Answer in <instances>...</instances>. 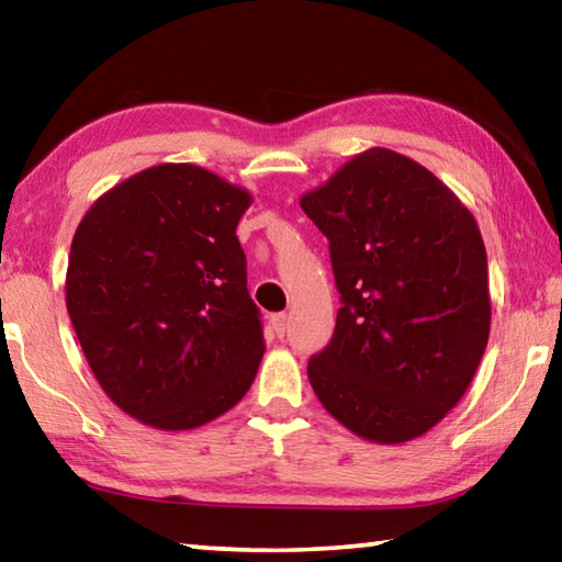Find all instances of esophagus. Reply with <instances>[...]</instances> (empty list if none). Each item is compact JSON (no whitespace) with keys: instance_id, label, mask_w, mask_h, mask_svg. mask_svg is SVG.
<instances>
[{"instance_id":"esophagus-1","label":"esophagus","mask_w":562,"mask_h":562,"mask_svg":"<svg viewBox=\"0 0 562 562\" xmlns=\"http://www.w3.org/2000/svg\"><path fill=\"white\" fill-rule=\"evenodd\" d=\"M288 325H290V317L284 315V312H280V315H272L270 317V327H272V331L278 337H282L284 331H288Z\"/></svg>"}]
</instances>
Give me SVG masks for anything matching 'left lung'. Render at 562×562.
I'll return each instance as SVG.
<instances>
[{
	"label": "left lung",
	"instance_id": "1",
	"mask_svg": "<svg viewBox=\"0 0 562 562\" xmlns=\"http://www.w3.org/2000/svg\"><path fill=\"white\" fill-rule=\"evenodd\" d=\"M329 240L335 335L310 359L322 406L359 439L404 443L461 402L491 331L488 260L473 213L389 148L300 198Z\"/></svg>",
	"mask_w": 562,
	"mask_h": 562
}]
</instances>
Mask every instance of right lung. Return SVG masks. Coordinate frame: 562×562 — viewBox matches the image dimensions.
Returning a JSON list of instances; mask_svg holds the SVG:
<instances>
[{
    "label": "right lung",
    "instance_id": "right-lung-1",
    "mask_svg": "<svg viewBox=\"0 0 562 562\" xmlns=\"http://www.w3.org/2000/svg\"><path fill=\"white\" fill-rule=\"evenodd\" d=\"M245 188L193 164L121 180L81 217L66 310L121 412L160 431L198 429L240 402L265 355L235 227Z\"/></svg>",
    "mask_w": 562,
    "mask_h": 562
}]
</instances>
